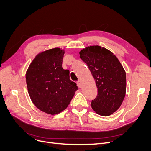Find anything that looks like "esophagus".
Masks as SVG:
<instances>
[{
    "mask_svg": "<svg viewBox=\"0 0 151 151\" xmlns=\"http://www.w3.org/2000/svg\"><path fill=\"white\" fill-rule=\"evenodd\" d=\"M76 84H77V86H78L80 88H82V84H81V81H78L77 82H76Z\"/></svg>",
    "mask_w": 151,
    "mask_h": 151,
    "instance_id": "obj_1",
    "label": "esophagus"
}]
</instances>
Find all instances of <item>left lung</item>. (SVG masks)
I'll use <instances>...</instances> for the list:
<instances>
[{
    "label": "left lung",
    "instance_id": "1",
    "mask_svg": "<svg viewBox=\"0 0 151 151\" xmlns=\"http://www.w3.org/2000/svg\"><path fill=\"white\" fill-rule=\"evenodd\" d=\"M81 59L87 65L98 88V95L91 108L103 116L118 110L126 90V76L119 60L109 50L98 45L90 46L80 52Z\"/></svg>",
    "mask_w": 151,
    "mask_h": 151
}]
</instances>
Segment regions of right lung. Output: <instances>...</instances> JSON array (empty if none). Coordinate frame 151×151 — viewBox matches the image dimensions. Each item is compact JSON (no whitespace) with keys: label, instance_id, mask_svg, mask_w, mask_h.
Masks as SVG:
<instances>
[{"label":"right lung","instance_id":"add662e5","mask_svg":"<svg viewBox=\"0 0 151 151\" xmlns=\"http://www.w3.org/2000/svg\"><path fill=\"white\" fill-rule=\"evenodd\" d=\"M65 50L49 49L38 53L26 72L29 96L35 106L44 113L57 114L65 110L78 90L70 79V71L62 68Z\"/></svg>","mask_w":151,"mask_h":151}]
</instances>
